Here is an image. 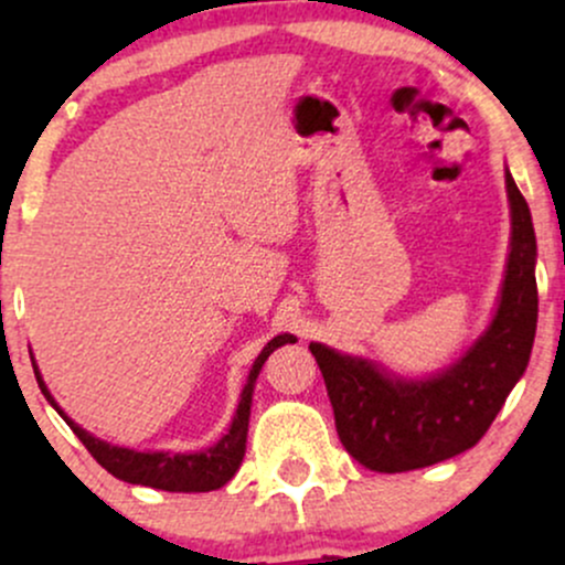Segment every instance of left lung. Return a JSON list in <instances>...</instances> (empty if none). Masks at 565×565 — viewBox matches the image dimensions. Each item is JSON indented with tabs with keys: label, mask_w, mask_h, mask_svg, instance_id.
I'll return each mask as SVG.
<instances>
[{
	"label": "left lung",
	"mask_w": 565,
	"mask_h": 565,
	"mask_svg": "<svg viewBox=\"0 0 565 565\" xmlns=\"http://www.w3.org/2000/svg\"><path fill=\"white\" fill-rule=\"evenodd\" d=\"M510 201V255L489 327L449 366L404 377L364 355L310 342L337 436L374 472H406L472 449L526 372L536 334V236L523 193L504 170Z\"/></svg>",
	"instance_id": "1"
}]
</instances>
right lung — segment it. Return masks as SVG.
<instances>
[{
  "label": "right lung",
  "instance_id": "add662e5",
  "mask_svg": "<svg viewBox=\"0 0 565 565\" xmlns=\"http://www.w3.org/2000/svg\"><path fill=\"white\" fill-rule=\"evenodd\" d=\"M287 342H295L291 334H278L268 345L263 348V353L257 355L255 364L249 369V377H246V385L242 391V398H238L236 414H233V423L223 438L217 440L215 446L204 451H138L127 449V446H114L108 440H100L93 433L84 430L82 425H76L74 419L57 406L53 393L44 385L42 372H39L34 355H31V364H34V374L39 387H42L44 398L50 401V406L66 419L71 430L76 433V438L87 446V451L97 459V465H103L114 478L119 481L135 483V486H151V489L161 491H215L220 486H225L236 476V470L242 468V459L246 451V430H249V408H252V393H255L257 374L268 355L274 353L276 348L287 345Z\"/></svg>",
  "mask_w": 565,
  "mask_h": 565
}]
</instances>
